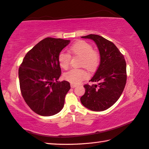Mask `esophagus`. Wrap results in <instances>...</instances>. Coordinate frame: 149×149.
<instances>
[{"label":"esophagus","instance_id":"esophagus-1","mask_svg":"<svg viewBox=\"0 0 149 149\" xmlns=\"http://www.w3.org/2000/svg\"><path fill=\"white\" fill-rule=\"evenodd\" d=\"M70 86H71V88H75L76 86H77V84H70Z\"/></svg>","mask_w":149,"mask_h":149}]
</instances>
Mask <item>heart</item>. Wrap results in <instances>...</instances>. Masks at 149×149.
<instances>
[{
	"instance_id": "b5f03b06",
	"label": "heart",
	"mask_w": 149,
	"mask_h": 149,
	"mask_svg": "<svg viewBox=\"0 0 149 149\" xmlns=\"http://www.w3.org/2000/svg\"><path fill=\"white\" fill-rule=\"evenodd\" d=\"M70 52L74 56L81 58L80 66L85 67L89 71H95L99 65L100 58L98 53L93 50V47L84 40H79L74 42L69 49ZM58 61L61 67L67 69L69 67L70 56L65 52H61L58 56ZM88 77V72L84 69H72L67 72L64 75L65 79L70 83L79 84L84 79Z\"/></svg>"
}]
</instances>
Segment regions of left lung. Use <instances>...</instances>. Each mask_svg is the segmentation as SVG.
<instances>
[{"label":"left lung","mask_w":149,"mask_h":149,"mask_svg":"<svg viewBox=\"0 0 149 149\" xmlns=\"http://www.w3.org/2000/svg\"><path fill=\"white\" fill-rule=\"evenodd\" d=\"M94 40L99 51L100 65L89 82L97 84L84 85L85 93L81 102L93 111L108 109L117 101L127 82V65L124 56L111 41L101 36L89 35L81 36Z\"/></svg>","instance_id":"1"}]
</instances>
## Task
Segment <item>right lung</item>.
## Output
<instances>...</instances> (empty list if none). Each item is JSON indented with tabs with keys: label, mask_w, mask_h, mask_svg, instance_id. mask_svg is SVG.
<instances>
[{
	"label": "right lung",
	"mask_w": 149,
	"mask_h": 149,
	"mask_svg": "<svg viewBox=\"0 0 149 149\" xmlns=\"http://www.w3.org/2000/svg\"><path fill=\"white\" fill-rule=\"evenodd\" d=\"M69 40L47 37L27 52L19 69L22 97L32 111L41 116L56 114L63 109L70 83L58 81L61 69L58 54Z\"/></svg>",
	"instance_id": "add662e5"
}]
</instances>
